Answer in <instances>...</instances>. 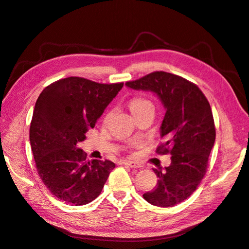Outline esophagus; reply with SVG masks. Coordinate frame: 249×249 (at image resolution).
Listing matches in <instances>:
<instances>
[{
  "label": "esophagus",
  "instance_id": "obj_1",
  "mask_svg": "<svg viewBox=\"0 0 249 249\" xmlns=\"http://www.w3.org/2000/svg\"><path fill=\"white\" fill-rule=\"evenodd\" d=\"M124 164L126 165V166L131 167V168H141L142 167L141 164L136 163V162H132V161H125Z\"/></svg>",
  "mask_w": 249,
  "mask_h": 249
}]
</instances>
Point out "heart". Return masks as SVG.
Listing matches in <instances>:
<instances>
[{"mask_svg":"<svg viewBox=\"0 0 249 249\" xmlns=\"http://www.w3.org/2000/svg\"><path fill=\"white\" fill-rule=\"evenodd\" d=\"M147 106H152V103L149 100H147V99L142 98V97L132 99L130 102V108L132 112H135V110L141 109L142 107H145Z\"/></svg>","mask_w":249,"mask_h":249,"instance_id":"1","label":"heart"}]
</instances>
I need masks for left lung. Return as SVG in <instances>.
I'll use <instances>...</instances> for the list:
<instances>
[{"label":"left lung","instance_id":"left-lung-1","mask_svg":"<svg viewBox=\"0 0 249 249\" xmlns=\"http://www.w3.org/2000/svg\"><path fill=\"white\" fill-rule=\"evenodd\" d=\"M125 85L156 92L166 108L161 125L163 142L156 152L170 154L171 164L164 171L153 169L157 186L142 197L153 206L174 207L196 191L207 173L216 135L211 107L196 84L165 71H154Z\"/></svg>","mask_w":249,"mask_h":249}]
</instances>
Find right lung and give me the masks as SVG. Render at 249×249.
Returning a JSON list of instances; mask_svg holds the SVG:
<instances>
[{"label":"right lung","mask_w":249,"mask_h":249,"mask_svg":"<svg viewBox=\"0 0 249 249\" xmlns=\"http://www.w3.org/2000/svg\"><path fill=\"white\" fill-rule=\"evenodd\" d=\"M124 83L102 84L79 76L48 85L38 97L30 126V142L37 173L52 194L83 206L100 195L112 161L86 159L76 143L95 128Z\"/></svg>","instance_id":"right-lung-1"}]
</instances>
